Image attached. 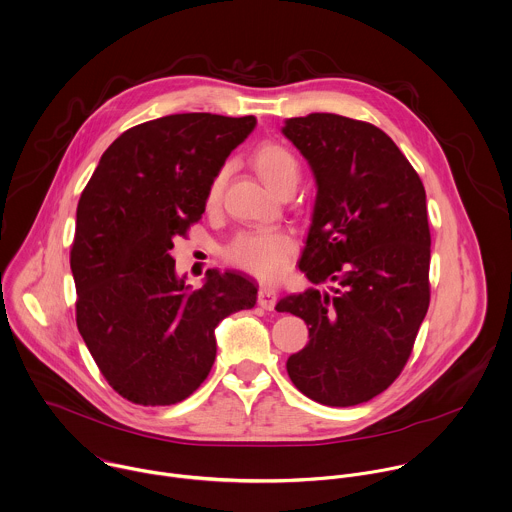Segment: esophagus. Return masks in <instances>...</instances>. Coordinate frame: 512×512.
I'll use <instances>...</instances> for the list:
<instances>
[{"instance_id":"obj_1","label":"esophagus","mask_w":512,"mask_h":512,"mask_svg":"<svg viewBox=\"0 0 512 512\" xmlns=\"http://www.w3.org/2000/svg\"><path fill=\"white\" fill-rule=\"evenodd\" d=\"M275 289L269 287V285H261L259 287V293H257V303L259 307H263L265 311H271L275 307Z\"/></svg>"}]
</instances>
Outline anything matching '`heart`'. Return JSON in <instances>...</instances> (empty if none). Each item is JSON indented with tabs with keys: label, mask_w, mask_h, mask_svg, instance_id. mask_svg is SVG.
Returning a JSON list of instances; mask_svg holds the SVG:
<instances>
[{
	"label": "heart",
	"mask_w": 512,
	"mask_h": 512,
	"mask_svg": "<svg viewBox=\"0 0 512 512\" xmlns=\"http://www.w3.org/2000/svg\"><path fill=\"white\" fill-rule=\"evenodd\" d=\"M253 167L261 179L273 189L279 191L283 185L299 179V163L295 155L281 143L263 141L253 151ZM229 167H221L209 187H207V205L213 207L219 203L223 185L227 181ZM295 241L287 231H263L249 229L237 233L231 243L225 247V259L263 279H273L281 273L285 261L293 255Z\"/></svg>",
	"instance_id": "b5f03b06"
}]
</instances>
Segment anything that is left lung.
Masks as SVG:
<instances>
[{
	"label": "left lung",
	"instance_id": "1",
	"mask_svg": "<svg viewBox=\"0 0 512 512\" xmlns=\"http://www.w3.org/2000/svg\"><path fill=\"white\" fill-rule=\"evenodd\" d=\"M283 133L309 161L317 199L299 269L313 285L277 303L309 327L293 385L329 407L371 401L405 369L431 301V231L419 173L379 127L311 113Z\"/></svg>",
	"mask_w": 512,
	"mask_h": 512
}]
</instances>
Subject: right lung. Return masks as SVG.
Returning a JSON list of instances; mask_svg holds the SVG:
<instances>
[{"instance_id":"1","label":"right lung","mask_w":512,"mask_h":512,"mask_svg":"<svg viewBox=\"0 0 512 512\" xmlns=\"http://www.w3.org/2000/svg\"><path fill=\"white\" fill-rule=\"evenodd\" d=\"M255 123L213 113L139 123L105 149L79 197L69 253L77 329L105 381L135 405L193 395L215 361V327L257 301L255 281L239 271L209 269L191 291L171 257Z\"/></svg>"}]
</instances>
